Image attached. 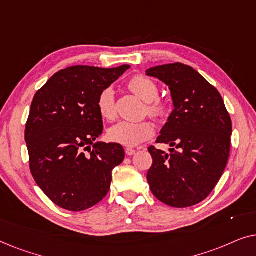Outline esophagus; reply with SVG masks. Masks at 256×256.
<instances>
[{
    "label": "esophagus",
    "mask_w": 256,
    "mask_h": 256,
    "mask_svg": "<svg viewBox=\"0 0 256 256\" xmlns=\"http://www.w3.org/2000/svg\"><path fill=\"white\" fill-rule=\"evenodd\" d=\"M135 152H136L135 149H132V148H126V154H127L128 156L135 155Z\"/></svg>",
    "instance_id": "1"
}]
</instances>
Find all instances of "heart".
I'll return each instance as SVG.
<instances>
[{
	"mask_svg": "<svg viewBox=\"0 0 256 256\" xmlns=\"http://www.w3.org/2000/svg\"><path fill=\"white\" fill-rule=\"evenodd\" d=\"M128 88L135 96L146 101V110L150 116L160 120L168 113V104L163 99H160L158 85L148 76L138 74L128 82ZM96 107L101 118L112 121L116 116L115 94L112 87H106L101 90L96 100ZM154 126L149 121H120L108 129V138L112 142L124 146H136L142 142L152 138Z\"/></svg>",
	"mask_w": 256,
	"mask_h": 256,
	"instance_id": "b5f03b06",
	"label": "heart"
}]
</instances>
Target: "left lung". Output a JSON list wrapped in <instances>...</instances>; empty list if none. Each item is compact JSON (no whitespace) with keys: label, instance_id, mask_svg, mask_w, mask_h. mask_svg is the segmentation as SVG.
I'll use <instances>...</instances> for the list:
<instances>
[{"label":"left lung","instance_id":"8db88e82","mask_svg":"<svg viewBox=\"0 0 256 256\" xmlns=\"http://www.w3.org/2000/svg\"><path fill=\"white\" fill-rule=\"evenodd\" d=\"M169 86L174 110L157 143L150 146L152 166L146 174L152 194L172 208H188L208 198L230 157L232 121L220 93L204 76L182 62L146 70Z\"/></svg>","mask_w":256,"mask_h":256}]
</instances>
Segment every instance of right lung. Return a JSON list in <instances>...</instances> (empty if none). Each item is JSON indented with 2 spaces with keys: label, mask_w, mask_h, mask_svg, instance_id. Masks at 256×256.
I'll return each mask as SVG.
<instances>
[{
  "label": "right lung",
  "mask_w": 256,
  "mask_h": 256,
  "mask_svg": "<svg viewBox=\"0 0 256 256\" xmlns=\"http://www.w3.org/2000/svg\"><path fill=\"white\" fill-rule=\"evenodd\" d=\"M129 68L71 66L34 94L26 126L30 170L59 208L84 211L110 191L112 171L124 160V150L118 143H94L104 132L96 100Z\"/></svg>",
  "instance_id": "1"
}]
</instances>
